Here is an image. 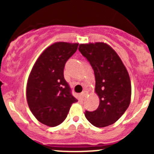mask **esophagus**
I'll return each mask as SVG.
<instances>
[{"label": "esophagus", "mask_w": 154, "mask_h": 154, "mask_svg": "<svg viewBox=\"0 0 154 154\" xmlns=\"http://www.w3.org/2000/svg\"><path fill=\"white\" fill-rule=\"evenodd\" d=\"M87 94H88V91H86V90H85V91H82V93H81L82 97H86L87 96Z\"/></svg>", "instance_id": "esophagus-1"}]
</instances>
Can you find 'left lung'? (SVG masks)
<instances>
[{
    "instance_id": "left-lung-1",
    "label": "left lung",
    "mask_w": 154,
    "mask_h": 154,
    "mask_svg": "<svg viewBox=\"0 0 154 154\" xmlns=\"http://www.w3.org/2000/svg\"><path fill=\"white\" fill-rule=\"evenodd\" d=\"M79 51L94 70L95 92L100 104L85 116L92 125L104 127L117 122L128 108L131 83L125 65L117 53L103 42L80 44Z\"/></svg>"
}]
</instances>
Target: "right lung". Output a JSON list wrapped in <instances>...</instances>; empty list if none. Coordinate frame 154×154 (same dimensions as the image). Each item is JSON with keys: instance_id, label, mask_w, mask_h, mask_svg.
Returning <instances> with one entry per match:
<instances>
[{"instance_id": "obj_1", "label": "right lung", "mask_w": 154, "mask_h": 154, "mask_svg": "<svg viewBox=\"0 0 154 154\" xmlns=\"http://www.w3.org/2000/svg\"><path fill=\"white\" fill-rule=\"evenodd\" d=\"M77 47V43L63 42L51 45L37 59L29 75V108L38 122L49 127L63 123L71 104L77 101L63 74L66 63Z\"/></svg>"}]
</instances>
